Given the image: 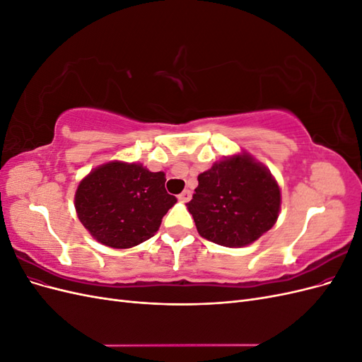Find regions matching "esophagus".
<instances>
[{"instance_id": "34e87169", "label": "esophagus", "mask_w": 362, "mask_h": 362, "mask_svg": "<svg viewBox=\"0 0 362 362\" xmlns=\"http://www.w3.org/2000/svg\"><path fill=\"white\" fill-rule=\"evenodd\" d=\"M178 199H180L181 202H189V201L192 199V192H190V190H184L182 193L178 194Z\"/></svg>"}]
</instances>
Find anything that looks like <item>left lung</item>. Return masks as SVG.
<instances>
[{"mask_svg": "<svg viewBox=\"0 0 362 362\" xmlns=\"http://www.w3.org/2000/svg\"><path fill=\"white\" fill-rule=\"evenodd\" d=\"M198 182L187 208L198 233L210 242L247 246L276 223L279 185L270 170L246 152L214 163Z\"/></svg>", "mask_w": 362, "mask_h": 362, "instance_id": "left-lung-1", "label": "left lung"}]
</instances>
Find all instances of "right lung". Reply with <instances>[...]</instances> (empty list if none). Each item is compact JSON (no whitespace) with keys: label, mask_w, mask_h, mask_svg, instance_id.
<instances>
[{"label":"right lung","mask_w":362,"mask_h":362,"mask_svg":"<svg viewBox=\"0 0 362 362\" xmlns=\"http://www.w3.org/2000/svg\"><path fill=\"white\" fill-rule=\"evenodd\" d=\"M163 172L139 163L110 161L93 169L75 192L80 222L98 242L128 249L154 235L177 202L164 187Z\"/></svg>","instance_id":"1"}]
</instances>
